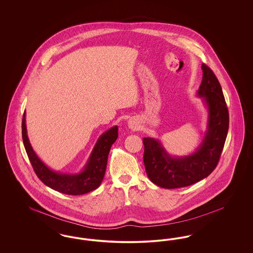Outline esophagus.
I'll return each instance as SVG.
<instances>
[{
  "label": "esophagus",
  "instance_id": "34e87169",
  "mask_svg": "<svg viewBox=\"0 0 253 253\" xmlns=\"http://www.w3.org/2000/svg\"><path fill=\"white\" fill-rule=\"evenodd\" d=\"M128 126L132 130H137L139 128V123H138V121H136V120L131 119L130 121H128Z\"/></svg>",
  "mask_w": 253,
  "mask_h": 253
}]
</instances>
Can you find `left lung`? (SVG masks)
Returning <instances> with one entry per match:
<instances>
[{"mask_svg":"<svg viewBox=\"0 0 253 253\" xmlns=\"http://www.w3.org/2000/svg\"><path fill=\"white\" fill-rule=\"evenodd\" d=\"M197 96L208 110L207 131L195 152L184 157L169 155L162 143L144 137L145 169L149 179L158 187L176 189L193 185L209 176L216 168L229 131V111L221 85L206 64Z\"/></svg>","mask_w":253,"mask_h":253,"instance_id":"1","label":"left lung"}]
</instances>
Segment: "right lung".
Segmentation results:
<instances>
[{
  "label": "right lung",
  "instance_id": "add662e5",
  "mask_svg": "<svg viewBox=\"0 0 253 253\" xmlns=\"http://www.w3.org/2000/svg\"><path fill=\"white\" fill-rule=\"evenodd\" d=\"M118 126L110 128L97 139L84 168L77 173H63L47 167L34 152L27 136L25 112L22 121L24 148L37 176L47 187L69 195H81L97 189L105 174L111 146L118 138Z\"/></svg>",
  "mask_w": 253,
  "mask_h": 253
}]
</instances>
